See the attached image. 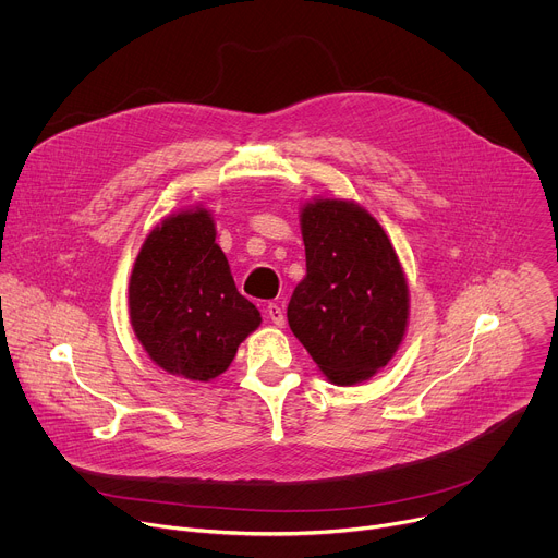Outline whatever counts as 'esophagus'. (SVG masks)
<instances>
[{
    "mask_svg": "<svg viewBox=\"0 0 558 558\" xmlns=\"http://www.w3.org/2000/svg\"><path fill=\"white\" fill-rule=\"evenodd\" d=\"M267 317H269V320L276 325V327H284V311H282V306H278V304H269L267 308Z\"/></svg>",
    "mask_w": 558,
    "mask_h": 558,
    "instance_id": "esophagus-1",
    "label": "esophagus"
}]
</instances>
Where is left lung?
<instances>
[{
	"label": "left lung",
	"mask_w": 558,
	"mask_h": 558,
	"mask_svg": "<svg viewBox=\"0 0 558 558\" xmlns=\"http://www.w3.org/2000/svg\"><path fill=\"white\" fill-rule=\"evenodd\" d=\"M306 276L287 306L293 336L336 386L371 379L400 349L411 295L381 225L355 201L300 207Z\"/></svg>",
	"instance_id": "1"
}]
</instances>
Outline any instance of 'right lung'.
<instances>
[{
    "mask_svg": "<svg viewBox=\"0 0 558 558\" xmlns=\"http://www.w3.org/2000/svg\"><path fill=\"white\" fill-rule=\"evenodd\" d=\"M130 325L147 357L170 375L209 381L225 373L260 311L238 293L203 205L156 225L134 260Z\"/></svg>",
    "mask_w": 558,
    "mask_h": 558,
    "instance_id": "1",
    "label": "right lung"
}]
</instances>
